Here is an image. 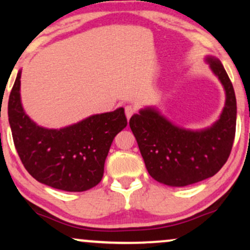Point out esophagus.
<instances>
[{"label":"esophagus","instance_id":"34e87169","mask_svg":"<svg viewBox=\"0 0 250 250\" xmlns=\"http://www.w3.org/2000/svg\"><path fill=\"white\" fill-rule=\"evenodd\" d=\"M125 116H127V119L129 120L132 116V114L136 112L135 107L131 106V105H127L125 107Z\"/></svg>","mask_w":250,"mask_h":250}]
</instances>
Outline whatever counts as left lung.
<instances>
[{"instance_id":"left-lung-1","label":"left lung","mask_w":250,"mask_h":250,"mask_svg":"<svg viewBox=\"0 0 250 250\" xmlns=\"http://www.w3.org/2000/svg\"><path fill=\"white\" fill-rule=\"evenodd\" d=\"M205 61L226 94L225 107L211 127L201 130L178 127L152 107L141 109L129 121L148 174L170 187H185L213 176L225 165L234 142V88L219 60L207 56Z\"/></svg>"}]
</instances>
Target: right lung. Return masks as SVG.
I'll return each mask as SVG.
<instances>
[{
  "label": "right lung",
  "mask_w": 250,
  "mask_h": 250,
  "mask_svg": "<svg viewBox=\"0 0 250 250\" xmlns=\"http://www.w3.org/2000/svg\"><path fill=\"white\" fill-rule=\"evenodd\" d=\"M18 71L8 103L9 123L21 163L37 181L64 191H85L102 181L114 137L127 127L122 107L61 129L38 125L24 112Z\"/></svg>",
  "instance_id": "right-lung-1"
}]
</instances>
